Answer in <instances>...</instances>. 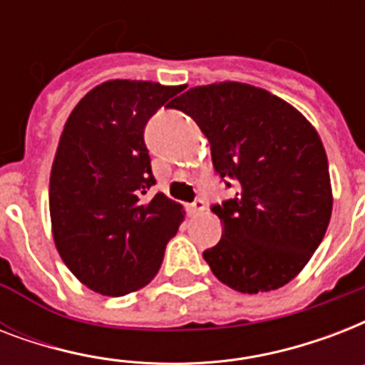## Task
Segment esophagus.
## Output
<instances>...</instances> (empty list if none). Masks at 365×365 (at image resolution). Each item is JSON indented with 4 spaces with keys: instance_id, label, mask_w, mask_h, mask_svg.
<instances>
[{
    "instance_id": "obj_1",
    "label": "esophagus",
    "mask_w": 365,
    "mask_h": 365,
    "mask_svg": "<svg viewBox=\"0 0 365 365\" xmlns=\"http://www.w3.org/2000/svg\"><path fill=\"white\" fill-rule=\"evenodd\" d=\"M205 210H206V205L202 199H195L191 205H187V212L191 214V216H195V214H200V212H205Z\"/></svg>"
}]
</instances>
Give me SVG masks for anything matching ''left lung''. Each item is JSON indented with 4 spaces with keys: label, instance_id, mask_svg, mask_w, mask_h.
I'll use <instances>...</instances> for the list:
<instances>
[{
    "label": "left lung",
    "instance_id": "left-lung-1",
    "mask_svg": "<svg viewBox=\"0 0 365 365\" xmlns=\"http://www.w3.org/2000/svg\"><path fill=\"white\" fill-rule=\"evenodd\" d=\"M170 108L208 138L212 163L237 197L212 206L222 240L202 252L217 280L242 294L271 292L301 272L331 217L326 149L314 126L263 88L223 81L189 88Z\"/></svg>",
    "mask_w": 365,
    "mask_h": 365
}]
</instances>
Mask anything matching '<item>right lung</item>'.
Segmentation results:
<instances>
[{
    "label": "right lung",
    "mask_w": 365,
    "mask_h": 365,
    "mask_svg": "<svg viewBox=\"0 0 365 365\" xmlns=\"http://www.w3.org/2000/svg\"><path fill=\"white\" fill-rule=\"evenodd\" d=\"M182 87L113 79L73 108L54 155L48 208L60 257L87 288L126 295L157 274L183 206L155 185L143 130ZM172 102H168L170 106Z\"/></svg>",
    "instance_id": "add662e5"
}]
</instances>
